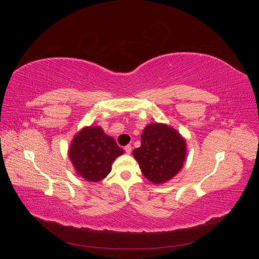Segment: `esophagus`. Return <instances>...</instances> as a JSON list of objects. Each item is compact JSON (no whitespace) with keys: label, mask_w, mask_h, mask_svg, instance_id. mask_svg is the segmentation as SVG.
<instances>
[{"label":"esophagus","mask_w":259,"mask_h":259,"mask_svg":"<svg viewBox=\"0 0 259 259\" xmlns=\"http://www.w3.org/2000/svg\"><path fill=\"white\" fill-rule=\"evenodd\" d=\"M124 150H125V152H126L127 154H130V153L132 152V146H131V145H127V146H125V148H124Z\"/></svg>","instance_id":"1"}]
</instances>
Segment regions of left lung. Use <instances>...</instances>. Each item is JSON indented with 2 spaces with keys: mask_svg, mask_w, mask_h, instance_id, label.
Here are the masks:
<instances>
[{
  "mask_svg": "<svg viewBox=\"0 0 259 259\" xmlns=\"http://www.w3.org/2000/svg\"><path fill=\"white\" fill-rule=\"evenodd\" d=\"M186 154V139L164 123L147 124L142 134V145L133 151L142 173L154 185L175 177L183 168Z\"/></svg>",
  "mask_w": 259,
  "mask_h": 259,
  "instance_id": "1",
  "label": "left lung"
}]
</instances>
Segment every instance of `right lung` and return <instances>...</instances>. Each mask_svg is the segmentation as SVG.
Here are the masks:
<instances>
[{
	"label": "right lung",
	"instance_id": "right-lung-1",
	"mask_svg": "<svg viewBox=\"0 0 259 259\" xmlns=\"http://www.w3.org/2000/svg\"><path fill=\"white\" fill-rule=\"evenodd\" d=\"M68 153L77 175L98 183L110 173L113 161L124 151L100 126H84L73 137Z\"/></svg>",
	"mask_w": 259,
	"mask_h": 259
}]
</instances>
